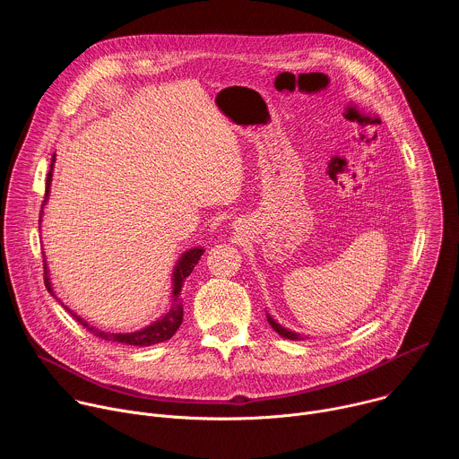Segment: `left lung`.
<instances>
[{
  "mask_svg": "<svg viewBox=\"0 0 459 459\" xmlns=\"http://www.w3.org/2000/svg\"><path fill=\"white\" fill-rule=\"evenodd\" d=\"M267 321L271 323L273 329H274L281 338H287V340H303L298 333H292V331L285 329V326H281L278 321H274V317H271V314H269V312H267Z\"/></svg>",
  "mask_w": 459,
  "mask_h": 459,
  "instance_id": "8db88e82",
  "label": "left lung"
}]
</instances>
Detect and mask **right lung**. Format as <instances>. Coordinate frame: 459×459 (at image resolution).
Masks as SVG:
<instances>
[{"instance_id": "right-lung-1", "label": "right lung", "mask_w": 459, "mask_h": 459, "mask_svg": "<svg viewBox=\"0 0 459 459\" xmlns=\"http://www.w3.org/2000/svg\"><path fill=\"white\" fill-rule=\"evenodd\" d=\"M54 163H56V154H52V160H50V170L47 174V186H45V200H43V207L47 205V200H48V194H50V183H52V172H54ZM43 214V211H41ZM41 221V220H39ZM204 247H194V248H188L186 252L181 254V257L178 259V264L174 267V273H172V299H170V307L169 310L158 317L154 323L147 325L145 329H140V331H134V333H103L100 329H96V326H91L83 317H80L74 310H71L69 307H63L67 308L74 317L76 321H80L87 331H91L94 336L101 338V340H107V342H116V343H123V345H136V347H149V345H156V343H161V342H167L170 340L176 331L179 329V325L183 321V305H181V287H183V281L185 278L190 276V273L194 271V267L198 265V261L202 259V254H204ZM45 285L48 289V292L56 298L54 290H52V285H50V278H48V267H47V261H45Z\"/></svg>"}]
</instances>
